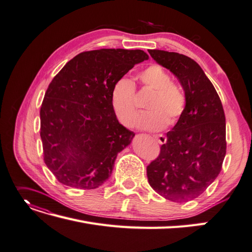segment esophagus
Masks as SVG:
<instances>
[{"label": "esophagus", "instance_id": "obj_1", "mask_svg": "<svg viewBox=\"0 0 252 252\" xmlns=\"http://www.w3.org/2000/svg\"><path fill=\"white\" fill-rule=\"evenodd\" d=\"M154 138H156V139L158 140V144H160V145L165 144L166 141H167V137L165 136V135H162V134L156 135V136H154Z\"/></svg>", "mask_w": 252, "mask_h": 252}]
</instances>
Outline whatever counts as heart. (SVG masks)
Wrapping results in <instances>:
<instances>
[{
    "instance_id": "b5f03b06",
    "label": "heart",
    "mask_w": 252,
    "mask_h": 252,
    "mask_svg": "<svg viewBox=\"0 0 252 252\" xmlns=\"http://www.w3.org/2000/svg\"><path fill=\"white\" fill-rule=\"evenodd\" d=\"M145 89L152 95L147 103L149 111L137 118V126L144 130L159 131L168 125L176 124L182 117L186 107V95L183 89L171 82V76L158 64H150L137 75ZM114 112L126 126H133L137 114L136 89L127 77H121L112 89Z\"/></svg>"
}]
</instances>
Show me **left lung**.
<instances>
[{
	"mask_svg": "<svg viewBox=\"0 0 252 252\" xmlns=\"http://www.w3.org/2000/svg\"><path fill=\"white\" fill-rule=\"evenodd\" d=\"M148 52L178 77L186 95L184 114L147 167L148 182L165 199L188 202L201 195L221 170L227 150L223 107L213 84L190 57L162 50Z\"/></svg>",
	"mask_w": 252,
	"mask_h": 252,
	"instance_id": "1",
	"label": "left lung"
}]
</instances>
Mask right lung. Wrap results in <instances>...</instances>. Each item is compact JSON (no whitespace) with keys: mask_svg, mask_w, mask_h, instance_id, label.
I'll use <instances>...</instances> for the list:
<instances>
[{"mask_svg":"<svg viewBox=\"0 0 252 252\" xmlns=\"http://www.w3.org/2000/svg\"><path fill=\"white\" fill-rule=\"evenodd\" d=\"M148 59L141 50L86 51L54 76L40 107V137L43 160L57 181L94 189L112 175L117 154L135 135L116 117L112 89Z\"/></svg>","mask_w":252,"mask_h":252,"instance_id":"1","label":"right lung"}]
</instances>
